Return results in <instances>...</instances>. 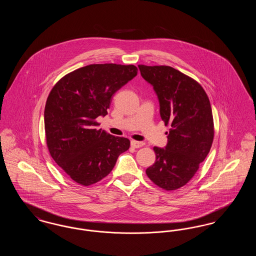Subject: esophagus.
<instances>
[{"instance_id":"34e87169","label":"esophagus","mask_w":256,"mask_h":256,"mask_svg":"<svg viewBox=\"0 0 256 256\" xmlns=\"http://www.w3.org/2000/svg\"><path fill=\"white\" fill-rule=\"evenodd\" d=\"M132 146L135 148H142V146L145 145V143L143 142H138V141H132Z\"/></svg>"}]
</instances>
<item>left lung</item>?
Here are the masks:
<instances>
[{
    "label": "left lung",
    "instance_id": "1",
    "mask_svg": "<svg viewBox=\"0 0 256 256\" xmlns=\"http://www.w3.org/2000/svg\"><path fill=\"white\" fill-rule=\"evenodd\" d=\"M138 67L158 97L162 121L170 126L165 148H154L156 160L146 169V176L164 190H176L195 176L212 146L210 102L202 86L172 67Z\"/></svg>",
    "mask_w": 256,
    "mask_h": 256
}]
</instances>
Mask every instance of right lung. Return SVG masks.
I'll return each mask as SVG.
<instances>
[{"label":"right lung","instance_id":"1","mask_svg":"<svg viewBox=\"0 0 256 256\" xmlns=\"http://www.w3.org/2000/svg\"><path fill=\"white\" fill-rule=\"evenodd\" d=\"M134 65L91 64L65 74L50 92L44 111L50 154L74 182L102 180L128 150V138L97 130L113 94L137 74Z\"/></svg>","mask_w":256,"mask_h":256}]
</instances>
